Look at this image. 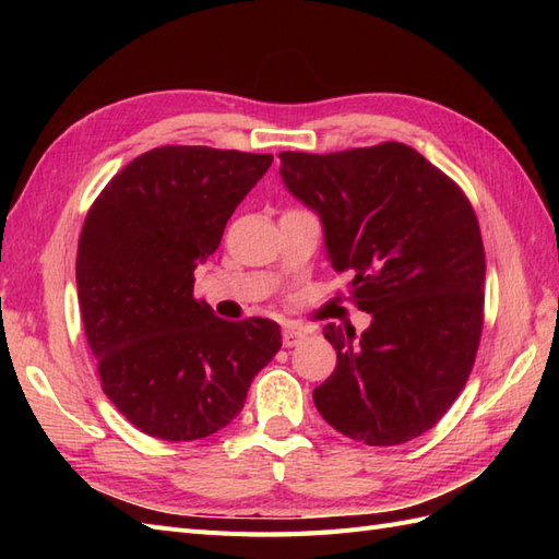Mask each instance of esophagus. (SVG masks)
Instances as JSON below:
<instances>
[{"label": "esophagus", "mask_w": 559, "mask_h": 559, "mask_svg": "<svg viewBox=\"0 0 559 559\" xmlns=\"http://www.w3.org/2000/svg\"><path fill=\"white\" fill-rule=\"evenodd\" d=\"M305 336H307V329L286 326V329H283V346H286V348L298 346V343H300Z\"/></svg>", "instance_id": "1"}]
</instances>
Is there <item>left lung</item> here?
Masks as SVG:
<instances>
[{
  "mask_svg": "<svg viewBox=\"0 0 559 559\" xmlns=\"http://www.w3.org/2000/svg\"><path fill=\"white\" fill-rule=\"evenodd\" d=\"M278 156L283 185L322 218L331 266L353 271V300L372 314L360 338L324 326L336 370L314 389L317 411L370 447L420 437L476 362L485 302L476 211L454 180L399 141Z\"/></svg>",
  "mask_w": 559,
  "mask_h": 559,
  "instance_id": "obj_1",
  "label": "left lung"
}]
</instances>
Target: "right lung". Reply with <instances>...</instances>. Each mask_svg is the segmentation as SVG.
Instances as JSON below:
<instances>
[{"label": "right lung", "mask_w": 559, "mask_h": 559, "mask_svg": "<svg viewBox=\"0 0 559 559\" xmlns=\"http://www.w3.org/2000/svg\"><path fill=\"white\" fill-rule=\"evenodd\" d=\"M271 160L160 146L124 165L86 213L76 254L83 329L105 396L141 432L165 442L218 432L281 350L276 322H225L194 298V269Z\"/></svg>", "instance_id": "1"}]
</instances>
